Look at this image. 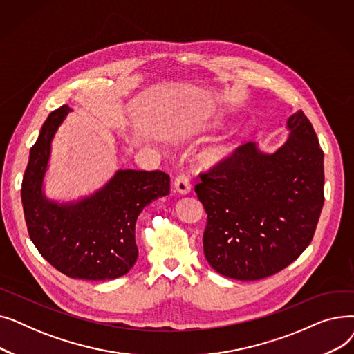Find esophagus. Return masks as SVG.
Here are the masks:
<instances>
[{"label":"esophagus","instance_id":"34e87169","mask_svg":"<svg viewBox=\"0 0 354 354\" xmlns=\"http://www.w3.org/2000/svg\"><path fill=\"white\" fill-rule=\"evenodd\" d=\"M174 188H175V191H176L178 194H180V195L189 194L191 189H192L189 178H188L187 175H183V174L178 175V176L175 178V180H174Z\"/></svg>","mask_w":354,"mask_h":354}]
</instances>
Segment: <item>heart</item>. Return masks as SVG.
I'll use <instances>...</instances> for the list:
<instances>
[{"instance_id":"heart-1","label":"heart","mask_w":354,"mask_h":354,"mask_svg":"<svg viewBox=\"0 0 354 354\" xmlns=\"http://www.w3.org/2000/svg\"><path fill=\"white\" fill-rule=\"evenodd\" d=\"M225 155H227V147H224V146L215 147V149H212V151L209 152V159H211V162H218V160H221L222 158H224Z\"/></svg>"}]
</instances>
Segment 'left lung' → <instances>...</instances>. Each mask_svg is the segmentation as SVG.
Listing matches in <instances>:
<instances>
[{
    "mask_svg": "<svg viewBox=\"0 0 354 354\" xmlns=\"http://www.w3.org/2000/svg\"><path fill=\"white\" fill-rule=\"evenodd\" d=\"M272 153L250 142L201 174L208 214L203 254L228 278L254 281L284 270L311 243L324 203V153L301 110Z\"/></svg>",
    "mask_w": 354,
    "mask_h": 354,
    "instance_id": "left-lung-1",
    "label": "left lung"
}]
</instances>
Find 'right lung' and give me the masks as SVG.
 <instances>
[{
  "mask_svg": "<svg viewBox=\"0 0 354 354\" xmlns=\"http://www.w3.org/2000/svg\"><path fill=\"white\" fill-rule=\"evenodd\" d=\"M73 109L51 111L30 151L21 201L35 248L60 272L88 281L113 280L138 259L135 227L152 201L169 195L171 178L162 171L119 169L100 189L77 201L48 199L43 183L51 142Z\"/></svg>",
  "mask_w": 354,
  "mask_h": 354,
  "instance_id": "right-lung-1",
  "label": "right lung"
}]
</instances>
